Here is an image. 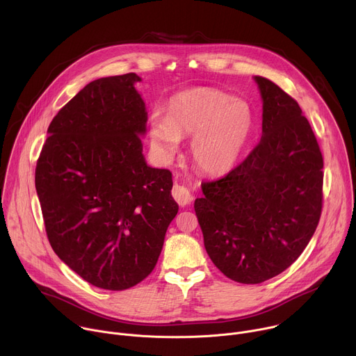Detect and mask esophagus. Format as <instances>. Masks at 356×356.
I'll use <instances>...</instances> for the list:
<instances>
[{"mask_svg": "<svg viewBox=\"0 0 356 356\" xmlns=\"http://www.w3.org/2000/svg\"><path fill=\"white\" fill-rule=\"evenodd\" d=\"M172 195L177 201V204L181 206V207L190 204L191 200H193V194H191L190 188L186 187V186H180V184H175L173 186Z\"/></svg>", "mask_w": 356, "mask_h": 356, "instance_id": "obj_1", "label": "esophagus"}]
</instances>
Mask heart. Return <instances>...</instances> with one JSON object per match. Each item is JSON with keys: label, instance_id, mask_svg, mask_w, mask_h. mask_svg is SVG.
I'll return each instance as SVG.
<instances>
[{"label": "heart", "instance_id": "1", "mask_svg": "<svg viewBox=\"0 0 356 356\" xmlns=\"http://www.w3.org/2000/svg\"><path fill=\"white\" fill-rule=\"evenodd\" d=\"M255 128V114L243 99L213 87L173 95L166 118H150V143L163 158L172 156L180 138L193 136L190 152L197 169L224 175L234 168Z\"/></svg>", "mask_w": 356, "mask_h": 356}]
</instances>
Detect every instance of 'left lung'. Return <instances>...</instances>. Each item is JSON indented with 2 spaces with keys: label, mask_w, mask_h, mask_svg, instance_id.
Returning <instances> with one entry per match:
<instances>
[{
  "label": "left lung",
  "mask_w": 356,
  "mask_h": 356,
  "mask_svg": "<svg viewBox=\"0 0 356 356\" xmlns=\"http://www.w3.org/2000/svg\"><path fill=\"white\" fill-rule=\"evenodd\" d=\"M262 138L228 175L202 181L194 211L213 264L231 280L258 284L306 249L323 210V155L297 101L255 76Z\"/></svg>",
  "instance_id": "1"
}]
</instances>
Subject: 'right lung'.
Instances as JSON below:
<instances>
[{"label":"right lung","mask_w":356,"mask_h":356,"mask_svg":"<svg viewBox=\"0 0 356 356\" xmlns=\"http://www.w3.org/2000/svg\"><path fill=\"white\" fill-rule=\"evenodd\" d=\"M135 73L80 90L47 128L35 169L44 229L86 282L125 290L155 269L179 211L172 173L142 155L147 114Z\"/></svg>","instance_id":"right-lung-1"}]
</instances>
